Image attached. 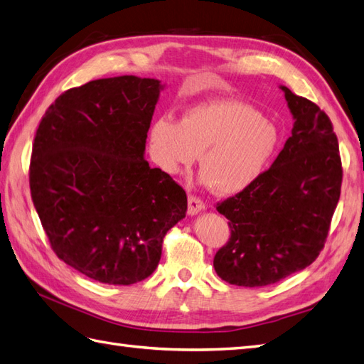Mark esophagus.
<instances>
[{
  "instance_id": "1",
  "label": "esophagus",
  "mask_w": 364,
  "mask_h": 364,
  "mask_svg": "<svg viewBox=\"0 0 364 364\" xmlns=\"http://www.w3.org/2000/svg\"><path fill=\"white\" fill-rule=\"evenodd\" d=\"M205 208H206V203L203 201L200 197L191 193L189 198H188V213L191 215H196V214H198L200 210H203Z\"/></svg>"
}]
</instances>
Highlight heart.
I'll use <instances>...</instances> for the list:
<instances>
[{
	"mask_svg": "<svg viewBox=\"0 0 364 364\" xmlns=\"http://www.w3.org/2000/svg\"><path fill=\"white\" fill-rule=\"evenodd\" d=\"M150 142L158 164L176 173L200 155V172L220 193H237L264 172L279 132L259 109L239 100H213L188 109L180 122L159 117Z\"/></svg>",
	"mask_w": 364,
	"mask_h": 364,
	"instance_id": "b5f03b06",
	"label": "heart"
}]
</instances>
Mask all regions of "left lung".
I'll use <instances>...</instances> for the list:
<instances>
[{
    "label": "left lung",
    "instance_id": "left-lung-1",
    "mask_svg": "<svg viewBox=\"0 0 364 364\" xmlns=\"http://www.w3.org/2000/svg\"><path fill=\"white\" fill-rule=\"evenodd\" d=\"M282 90L294 117L291 136L268 171L215 206L231 235L214 268L232 285H272L315 262L340 200L343 166L331 117Z\"/></svg>",
    "mask_w": 364,
    "mask_h": 364
}]
</instances>
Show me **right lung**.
<instances>
[{"instance_id": "right-lung-1", "label": "right lung", "mask_w": 364, "mask_h": 364, "mask_svg": "<svg viewBox=\"0 0 364 364\" xmlns=\"http://www.w3.org/2000/svg\"><path fill=\"white\" fill-rule=\"evenodd\" d=\"M159 90V80L134 75L70 88L33 138L31 197L50 248L97 282L149 277L188 210L181 186L144 158Z\"/></svg>"}]
</instances>
